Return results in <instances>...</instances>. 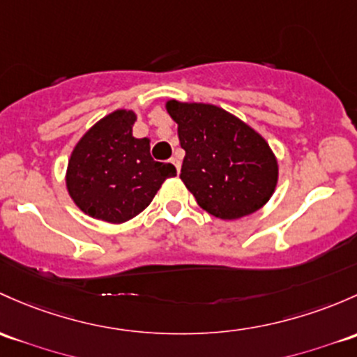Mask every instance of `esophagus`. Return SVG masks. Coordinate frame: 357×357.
I'll use <instances>...</instances> for the list:
<instances>
[{
  "instance_id": "esophagus-1",
  "label": "esophagus",
  "mask_w": 357,
  "mask_h": 357,
  "mask_svg": "<svg viewBox=\"0 0 357 357\" xmlns=\"http://www.w3.org/2000/svg\"><path fill=\"white\" fill-rule=\"evenodd\" d=\"M171 164L176 167V171L179 172V169H181V159H179V157H172Z\"/></svg>"
}]
</instances>
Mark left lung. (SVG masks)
<instances>
[{
    "label": "left lung",
    "mask_w": 357,
    "mask_h": 357,
    "mask_svg": "<svg viewBox=\"0 0 357 357\" xmlns=\"http://www.w3.org/2000/svg\"><path fill=\"white\" fill-rule=\"evenodd\" d=\"M166 109L186 152L179 178L202 208L234 220L267 204L279 181V162L257 130L213 104L169 99Z\"/></svg>",
    "instance_id": "left-lung-1"
}]
</instances>
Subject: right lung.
Returning a JSON list of instances; mask_svg holds the SVG:
<instances>
[{
  "instance_id": "right-lung-1",
  "label": "right lung",
  "mask_w": 357,
  "mask_h": 357,
  "mask_svg": "<svg viewBox=\"0 0 357 357\" xmlns=\"http://www.w3.org/2000/svg\"><path fill=\"white\" fill-rule=\"evenodd\" d=\"M137 112L116 109L77 142L66 167V190L85 215L123 224L144 212L162 183L176 176L172 164L150 155L149 138H135Z\"/></svg>"
}]
</instances>
